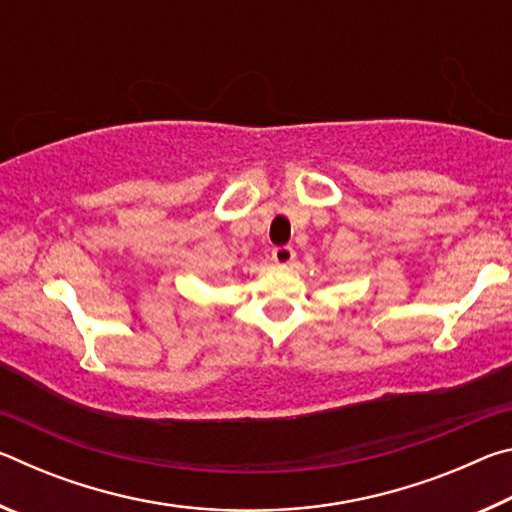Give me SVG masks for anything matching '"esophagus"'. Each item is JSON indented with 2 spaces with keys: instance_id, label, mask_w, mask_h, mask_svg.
Returning a JSON list of instances; mask_svg holds the SVG:
<instances>
[{
  "instance_id": "obj_1",
  "label": "esophagus",
  "mask_w": 512,
  "mask_h": 512,
  "mask_svg": "<svg viewBox=\"0 0 512 512\" xmlns=\"http://www.w3.org/2000/svg\"><path fill=\"white\" fill-rule=\"evenodd\" d=\"M293 257H296V253H293L291 246H280V248L273 250V262L280 264V266L291 264Z\"/></svg>"
}]
</instances>
